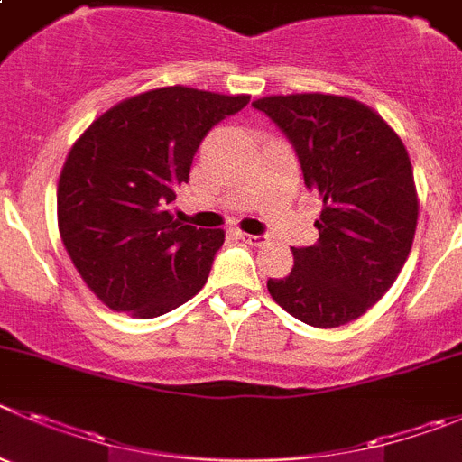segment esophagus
Listing matches in <instances>:
<instances>
[{
	"label": "esophagus",
	"mask_w": 462,
	"mask_h": 462,
	"mask_svg": "<svg viewBox=\"0 0 462 462\" xmlns=\"http://www.w3.org/2000/svg\"><path fill=\"white\" fill-rule=\"evenodd\" d=\"M243 240L247 245H252V247H263V245H268V238L265 236H249V234H243Z\"/></svg>",
	"instance_id": "1"
}]
</instances>
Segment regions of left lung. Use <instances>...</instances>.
<instances>
[{
    "mask_svg": "<svg viewBox=\"0 0 462 462\" xmlns=\"http://www.w3.org/2000/svg\"><path fill=\"white\" fill-rule=\"evenodd\" d=\"M252 105L293 142L304 183L323 199L319 240L291 247L293 270L270 279V295L311 328H341L392 289L410 256L419 197L408 151L350 96L291 93Z\"/></svg>",
    "mask_w": 462,
    "mask_h": 462,
    "instance_id": "1",
    "label": "left lung"
}]
</instances>
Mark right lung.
Masks as SVG:
<instances>
[{
    "label": "right lung",
    "instance_id": "right-lung-1",
    "mask_svg": "<svg viewBox=\"0 0 462 462\" xmlns=\"http://www.w3.org/2000/svg\"><path fill=\"white\" fill-rule=\"evenodd\" d=\"M247 93L162 87L100 114L73 143L57 185L59 236L79 277L114 311L155 319L203 289L222 228L173 219L201 139Z\"/></svg>",
    "mask_w": 462,
    "mask_h": 462
}]
</instances>
